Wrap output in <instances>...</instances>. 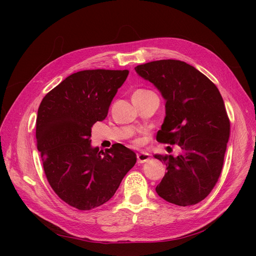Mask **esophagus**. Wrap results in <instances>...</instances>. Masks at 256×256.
Here are the masks:
<instances>
[{"label": "esophagus", "instance_id": "esophagus-1", "mask_svg": "<svg viewBox=\"0 0 256 256\" xmlns=\"http://www.w3.org/2000/svg\"><path fill=\"white\" fill-rule=\"evenodd\" d=\"M150 156L148 152H140L138 154V164H144V162H147L150 160Z\"/></svg>", "mask_w": 256, "mask_h": 256}]
</instances>
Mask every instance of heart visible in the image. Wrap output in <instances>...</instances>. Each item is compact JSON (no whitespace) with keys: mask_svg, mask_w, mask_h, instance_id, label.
<instances>
[{"mask_svg":"<svg viewBox=\"0 0 256 256\" xmlns=\"http://www.w3.org/2000/svg\"><path fill=\"white\" fill-rule=\"evenodd\" d=\"M138 92H141V90H138Z\"/></svg>","mask_w":256,"mask_h":256,"instance_id":"1","label":"heart"}]
</instances>
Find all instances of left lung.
Returning <instances> with one entry per match:
<instances>
[{
	"mask_svg": "<svg viewBox=\"0 0 256 256\" xmlns=\"http://www.w3.org/2000/svg\"><path fill=\"white\" fill-rule=\"evenodd\" d=\"M134 69L166 100L157 141L182 148L177 157L154 154L166 166L156 192L178 206L198 204L219 180L230 138V120L220 92L205 74L182 60H154Z\"/></svg>",
	"mask_w": 256,
	"mask_h": 256,
	"instance_id": "obj_1",
	"label": "left lung"
}]
</instances>
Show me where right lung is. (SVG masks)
Segmentation results:
<instances>
[{
  "instance_id": "1",
  "label": "right lung",
  "mask_w": 256,
  "mask_h": 256,
  "mask_svg": "<svg viewBox=\"0 0 256 256\" xmlns=\"http://www.w3.org/2000/svg\"><path fill=\"white\" fill-rule=\"evenodd\" d=\"M128 70H82L50 90L38 108L37 150L44 174L60 200L79 210L108 202L136 162L120 143L99 150L90 144L92 127L102 122Z\"/></svg>"
}]
</instances>
